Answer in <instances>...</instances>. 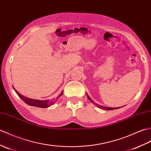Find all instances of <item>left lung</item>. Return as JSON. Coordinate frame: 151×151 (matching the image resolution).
<instances>
[{"label":"left lung","instance_id":"left-lung-1","mask_svg":"<svg viewBox=\"0 0 151 151\" xmlns=\"http://www.w3.org/2000/svg\"><path fill=\"white\" fill-rule=\"evenodd\" d=\"M87 99H88L91 101V102H92L93 104H95L96 106L100 108V109H104V110H107V111H109V110H114V109H116L120 108V107H105V106H100V105L97 104H96V103H94V101L93 100H92V99H91V98L89 96V95H88V94H87Z\"/></svg>","mask_w":151,"mask_h":151}]
</instances>
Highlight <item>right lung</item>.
<instances>
[{"label": "right lung", "mask_w": 151, "mask_h": 151, "mask_svg": "<svg viewBox=\"0 0 151 151\" xmlns=\"http://www.w3.org/2000/svg\"><path fill=\"white\" fill-rule=\"evenodd\" d=\"M13 87L14 90L16 92V93L18 94V96L22 99L24 102L26 104H28L29 106H34V107H41V108H46V107H50L52 105H53L55 104V102L57 100H58V99H59L62 95L63 91L61 92V93L59 94V95L56 98V99H53L52 100H35V99H29V98H27L24 96L23 95H22L20 93H19L15 89V87Z\"/></svg>", "instance_id": "add662e5"}]
</instances>
